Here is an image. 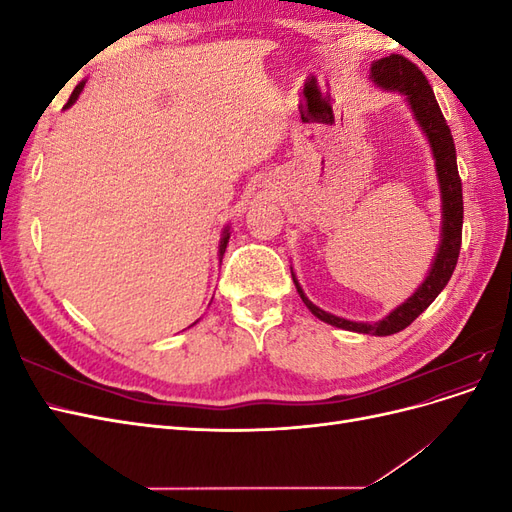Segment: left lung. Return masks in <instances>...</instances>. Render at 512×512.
Returning a JSON list of instances; mask_svg holds the SVG:
<instances>
[{
    "label": "left lung",
    "mask_w": 512,
    "mask_h": 512,
    "mask_svg": "<svg viewBox=\"0 0 512 512\" xmlns=\"http://www.w3.org/2000/svg\"><path fill=\"white\" fill-rule=\"evenodd\" d=\"M371 79H374L380 87L393 89L404 94L412 106V113L416 121L421 123L423 132L429 138V145L433 151V158H436V170L440 179V190H442V241L438 247L436 260H433L431 271L427 280L418 286V290L412 297L401 303L397 309L386 316L380 322H352L346 318H337L333 314L322 312L309 301L299 282L294 280L297 292L301 294L303 303L307 305L309 312L322 322H329L333 327L356 331V333H367V335H393L404 331L408 324H412L418 316H421L425 309L433 303V299L444 290V286L451 280V275L457 267V258L461 250V226H463V194H461V177L457 170V153L451 128L446 126V119L440 111L438 100L433 96V89L425 74L418 70L416 64L404 55H389L382 57L371 64Z\"/></svg>",
    "instance_id": "1"
}]
</instances>
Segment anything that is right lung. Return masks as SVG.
<instances>
[{
  "mask_svg": "<svg viewBox=\"0 0 512 512\" xmlns=\"http://www.w3.org/2000/svg\"><path fill=\"white\" fill-rule=\"evenodd\" d=\"M83 87H85V83H79V85H76L74 87V91H72V96H70V100H68V104H66V108L76 100V98H79V94H81V91H83ZM228 230L224 232V239L220 241V260H222V256H224V252H226V243H228Z\"/></svg>",
  "mask_w": 512,
  "mask_h": 512,
  "instance_id": "obj_1",
  "label": "right lung"
}]
</instances>
